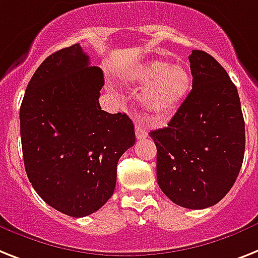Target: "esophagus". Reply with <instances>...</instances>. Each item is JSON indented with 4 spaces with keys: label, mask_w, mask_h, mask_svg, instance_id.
I'll list each match as a JSON object with an SVG mask.
<instances>
[{
    "label": "esophagus",
    "mask_w": 258,
    "mask_h": 258,
    "mask_svg": "<svg viewBox=\"0 0 258 258\" xmlns=\"http://www.w3.org/2000/svg\"><path fill=\"white\" fill-rule=\"evenodd\" d=\"M135 134H136V139L138 140H143L147 138V131L144 128L143 125L140 123H136L135 124Z\"/></svg>",
    "instance_id": "34e87169"
}]
</instances>
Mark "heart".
Returning <instances> with one entry per match:
<instances>
[{
    "mask_svg": "<svg viewBox=\"0 0 258 258\" xmlns=\"http://www.w3.org/2000/svg\"><path fill=\"white\" fill-rule=\"evenodd\" d=\"M125 79L140 87V107L155 123L172 118L187 98L192 85L189 70L183 64H169L163 59L146 60L125 74Z\"/></svg>",
    "mask_w": 258,
    "mask_h": 258,
    "instance_id": "heart-1",
    "label": "heart"
}]
</instances>
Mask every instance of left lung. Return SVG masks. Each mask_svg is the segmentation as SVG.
<instances>
[{"instance_id":"1","label":"left lung","mask_w":258,"mask_h":258,"mask_svg":"<svg viewBox=\"0 0 258 258\" xmlns=\"http://www.w3.org/2000/svg\"><path fill=\"white\" fill-rule=\"evenodd\" d=\"M192 90L164 128L151 131L156 177L175 204L204 209L233 187L245 151V123L237 89L212 55L192 50Z\"/></svg>"}]
</instances>
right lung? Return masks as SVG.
Returning <instances> with one entry per match:
<instances>
[{
    "label": "right lung",
    "instance_id": "obj_1",
    "mask_svg": "<svg viewBox=\"0 0 258 258\" xmlns=\"http://www.w3.org/2000/svg\"><path fill=\"white\" fill-rule=\"evenodd\" d=\"M103 71L79 43L41 63L20 110L27 177L59 212L85 217L112 196L119 159L135 144L133 120L100 108Z\"/></svg>",
    "mask_w": 258,
    "mask_h": 258
}]
</instances>
